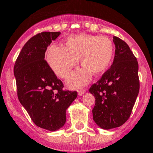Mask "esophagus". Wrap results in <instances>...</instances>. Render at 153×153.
I'll list each match as a JSON object with an SVG mask.
<instances>
[{
    "label": "esophagus",
    "mask_w": 153,
    "mask_h": 153,
    "mask_svg": "<svg viewBox=\"0 0 153 153\" xmlns=\"http://www.w3.org/2000/svg\"><path fill=\"white\" fill-rule=\"evenodd\" d=\"M86 92V90L85 89H80L79 91H78V95L79 96H81V95H83V94H84V93Z\"/></svg>",
    "instance_id": "obj_1"
}]
</instances>
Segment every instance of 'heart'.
<instances>
[{
    "mask_svg": "<svg viewBox=\"0 0 153 153\" xmlns=\"http://www.w3.org/2000/svg\"><path fill=\"white\" fill-rule=\"evenodd\" d=\"M113 56L114 45L110 39L88 34L70 36L65 47L51 45L47 51L48 64L61 78L68 77L81 58L84 67L77 70L67 81L72 88L87 84L92 72L96 75L104 73L111 64Z\"/></svg>",
    "mask_w": 153,
    "mask_h": 153,
    "instance_id": "obj_1",
    "label": "heart"
}]
</instances>
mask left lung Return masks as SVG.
I'll list each match as a JSON object with an SVG mask.
<instances>
[{"label":"left lung","instance_id":"8db88e82","mask_svg":"<svg viewBox=\"0 0 153 153\" xmlns=\"http://www.w3.org/2000/svg\"><path fill=\"white\" fill-rule=\"evenodd\" d=\"M113 42V64L89 89L95 98L93 120L105 130L118 128L129 119L139 91L137 59L125 42L117 36Z\"/></svg>","mask_w":153,"mask_h":153}]
</instances>
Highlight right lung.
<instances>
[{"mask_svg":"<svg viewBox=\"0 0 153 153\" xmlns=\"http://www.w3.org/2000/svg\"><path fill=\"white\" fill-rule=\"evenodd\" d=\"M60 32H42L22 48L14 67L17 97L36 126L55 131L66 123V111L78 96L64 91L62 81L45 60L47 48Z\"/></svg>","mask_w":153,"mask_h":153,"instance_id":"add662e5","label":"right lung"}]
</instances>
